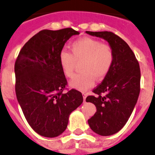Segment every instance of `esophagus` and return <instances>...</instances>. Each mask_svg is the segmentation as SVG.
<instances>
[{
  "instance_id": "esophagus-1",
  "label": "esophagus",
  "mask_w": 155,
  "mask_h": 155,
  "mask_svg": "<svg viewBox=\"0 0 155 155\" xmlns=\"http://www.w3.org/2000/svg\"><path fill=\"white\" fill-rule=\"evenodd\" d=\"M87 97V93H83V98H84V101H85V98Z\"/></svg>"
}]
</instances>
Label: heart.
Segmentation results:
<instances>
[{
  "mask_svg": "<svg viewBox=\"0 0 155 155\" xmlns=\"http://www.w3.org/2000/svg\"><path fill=\"white\" fill-rule=\"evenodd\" d=\"M70 51L62 49L58 59L64 74L68 78L74 74L77 62H81L82 72L75 75L70 81L74 89L85 91L93 86L95 78L103 79L112 68L114 62V51L109 44L102 43L97 39L84 37L74 41L70 45Z\"/></svg>",
  "mask_w": 155,
  "mask_h": 155,
  "instance_id": "b5f03b06",
  "label": "heart"
}]
</instances>
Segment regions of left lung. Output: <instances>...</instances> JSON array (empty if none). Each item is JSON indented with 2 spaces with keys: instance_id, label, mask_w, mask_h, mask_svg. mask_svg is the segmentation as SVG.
<instances>
[{
  "instance_id": "left-lung-1",
  "label": "left lung",
  "mask_w": 155,
  "mask_h": 155,
  "mask_svg": "<svg viewBox=\"0 0 155 155\" xmlns=\"http://www.w3.org/2000/svg\"><path fill=\"white\" fill-rule=\"evenodd\" d=\"M108 41L114 51V62L102 82L88 96L97 112L88 120L90 128L100 135L116 134L124 127L135 108L140 92V68L127 43L111 31H86Z\"/></svg>"
}]
</instances>
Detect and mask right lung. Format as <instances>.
<instances>
[{"instance_id":"obj_1","label":"right lung","mask_w":155,"mask_h":155,"mask_svg":"<svg viewBox=\"0 0 155 155\" xmlns=\"http://www.w3.org/2000/svg\"><path fill=\"white\" fill-rule=\"evenodd\" d=\"M73 28L42 30L20 50L15 62L16 98L31 127L44 137L58 136L66 130L69 116L83 102L81 93H66L67 81L58 55Z\"/></svg>"}]
</instances>
